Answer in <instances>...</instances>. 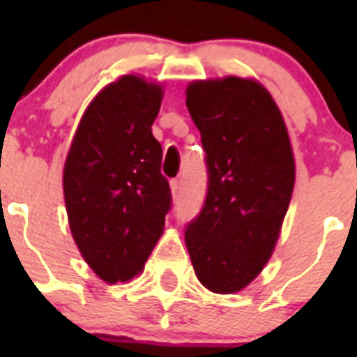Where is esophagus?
<instances>
[{
  "mask_svg": "<svg viewBox=\"0 0 357 357\" xmlns=\"http://www.w3.org/2000/svg\"><path fill=\"white\" fill-rule=\"evenodd\" d=\"M169 188H172V193L173 197H178V191H181V181L178 178H173L172 182H169Z\"/></svg>",
  "mask_w": 357,
  "mask_h": 357,
  "instance_id": "obj_1",
  "label": "esophagus"
}]
</instances>
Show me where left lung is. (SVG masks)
Wrapping results in <instances>:
<instances>
[{"label":"left lung","mask_w":357,"mask_h":357,"mask_svg":"<svg viewBox=\"0 0 357 357\" xmlns=\"http://www.w3.org/2000/svg\"><path fill=\"white\" fill-rule=\"evenodd\" d=\"M185 105L209 175L204 207L185 227V247L202 284L236 293L259 275L279 239L295 185L291 143L259 82H191Z\"/></svg>","instance_id":"left-lung-1"}]
</instances>
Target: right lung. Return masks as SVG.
<instances>
[{"label": "right lung", "mask_w": 357, "mask_h": 357, "mask_svg": "<svg viewBox=\"0 0 357 357\" xmlns=\"http://www.w3.org/2000/svg\"><path fill=\"white\" fill-rule=\"evenodd\" d=\"M162 87L125 75L96 94L64 164L69 227L85 263L105 282L143 270L162 236L172 191L151 134Z\"/></svg>", "instance_id": "1"}]
</instances>
